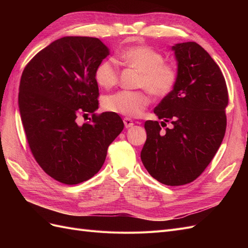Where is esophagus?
Listing matches in <instances>:
<instances>
[{"instance_id": "1", "label": "esophagus", "mask_w": 248, "mask_h": 248, "mask_svg": "<svg viewBox=\"0 0 248 248\" xmlns=\"http://www.w3.org/2000/svg\"><path fill=\"white\" fill-rule=\"evenodd\" d=\"M124 125L126 128H129V127H132L134 124H133V121L130 119V118H124Z\"/></svg>"}]
</instances>
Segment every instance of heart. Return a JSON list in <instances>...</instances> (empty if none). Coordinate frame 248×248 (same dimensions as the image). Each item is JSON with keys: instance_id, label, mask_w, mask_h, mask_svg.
I'll return each instance as SVG.
<instances>
[{"instance_id": "1", "label": "heart", "mask_w": 248, "mask_h": 248, "mask_svg": "<svg viewBox=\"0 0 248 248\" xmlns=\"http://www.w3.org/2000/svg\"><path fill=\"white\" fill-rule=\"evenodd\" d=\"M120 58L141 72L138 82L140 88L147 89L156 97H164L172 91L178 72L174 65L164 62L160 51L148 46H134L120 52ZM94 78L97 84L104 89L116 86L119 80L117 62L111 58L102 60L96 66ZM147 90L119 91L108 95L103 100V108L115 114L140 117L150 103Z\"/></svg>"}]
</instances>
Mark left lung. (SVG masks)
I'll return each instance as SVG.
<instances>
[{
	"instance_id": "obj_1",
	"label": "left lung",
	"mask_w": 248,
	"mask_h": 248,
	"mask_svg": "<svg viewBox=\"0 0 248 248\" xmlns=\"http://www.w3.org/2000/svg\"><path fill=\"white\" fill-rule=\"evenodd\" d=\"M178 79L154 108L160 120L146 121L142 163L157 181L180 186L194 181L211 162L227 128L229 93L220 68L196 42L172 46ZM171 123L170 129L161 126Z\"/></svg>"
}]
</instances>
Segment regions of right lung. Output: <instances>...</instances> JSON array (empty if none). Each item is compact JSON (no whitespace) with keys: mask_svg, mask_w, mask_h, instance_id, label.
<instances>
[{"mask_svg":"<svg viewBox=\"0 0 248 248\" xmlns=\"http://www.w3.org/2000/svg\"><path fill=\"white\" fill-rule=\"evenodd\" d=\"M109 48L94 37H63L40 50L21 74L18 107L30 150L48 176L67 185L98 172L124 128L111 111L97 114V64ZM93 118L79 125L77 119Z\"/></svg>","mask_w":248,"mask_h":248,"instance_id":"obj_1","label":"right lung"}]
</instances>
